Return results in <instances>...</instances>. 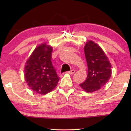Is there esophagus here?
<instances>
[{
	"instance_id": "esophagus-1",
	"label": "esophagus",
	"mask_w": 131,
	"mask_h": 131,
	"mask_svg": "<svg viewBox=\"0 0 131 131\" xmlns=\"http://www.w3.org/2000/svg\"><path fill=\"white\" fill-rule=\"evenodd\" d=\"M74 73H75L74 70H71L70 71H67V72H66L67 74H73Z\"/></svg>"
}]
</instances>
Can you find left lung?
<instances>
[{
    "mask_svg": "<svg viewBox=\"0 0 131 131\" xmlns=\"http://www.w3.org/2000/svg\"><path fill=\"white\" fill-rule=\"evenodd\" d=\"M88 65L86 79L80 86L87 92H94L103 87L112 76V66L103 49L94 41L86 42L84 48Z\"/></svg>",
    "mask_w": 131,
    "mask_h": 131,
    "instance_id": "1",
    "label": "left lung"
}]
</instances>
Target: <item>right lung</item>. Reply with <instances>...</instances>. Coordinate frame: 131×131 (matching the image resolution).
I'll return each mask as SVG.
<instances>
[{"mask_svg":"<svg viewBox=\"0 0 131 131\" xmlns=\"http://www.w3.org/2000/svg\"><path fill=\"white\" fill-rule=\"evenodd\" d=\"M52 47L46 43L37 46L27 60L24 79L33 92L45 95L55 88L60 78L51 61Z\"/></svg>","mask_w":131,"mask_h":131,"instance_id":"add662e5","label":"right lung"}]
</instances>
